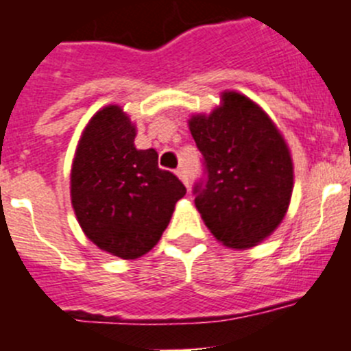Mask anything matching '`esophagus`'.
Listing matches in <instances>:
<instances>
[{
  "instance_id": "1",
  "label": "esophagus",
  "mask_w": 351,
  "mask_h": 351,
  "mask_svg": "<svg viewBox=\"0 0 351 351\" xmlns=\"http://www.w3.org/2000/svg\"><path fill=\"white\" fill-rule=\"evenodd\" d=\"M176 176H178V178L181 179V181L184 182L186 186H188V173H186V169H184V167H179V169L176 170Z\"/></svg>"
}]
</instances>
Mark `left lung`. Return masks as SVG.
<instances>
[{
	"label": "left lung",
	"instance_id": "left-lung-1",
	"mask_svg": "<svg viewBox=\"0 0 351 351\" xmlns=\"http://www.w3.org/2000/svg\"><path fill=\"white\" fill-rule=\"evenodd\" d=\"M188 126L206 163V184L193 193L210 234L234 250L265 241L293 191V161L274 121L247 96L225 91L213 112L193 114Z\"/></svg>",
	"mask_w": 351,
	"mask_h": 351
}]
</instances>
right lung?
I'll return each instance as SVG.
<instances>
[{
    "label": "right lung",
    "mask_w": 351,
    "mask_h": 351,
    "mask_svg": "<svg viewBox=\"0 0 351 351\" xmlns=\"http://www.w3.org/2000/svg\"><path fill=\"white\" fill-rule=\"evenodd\" d=\"M137 128L119 105L100 108L84 128L71 163L70 197L93 244L135 260L153 250L186 188L158 167L154 149L135 147Z\"/></svg>",
    "instance_id": "1"
}]
</instances>
